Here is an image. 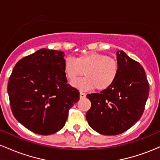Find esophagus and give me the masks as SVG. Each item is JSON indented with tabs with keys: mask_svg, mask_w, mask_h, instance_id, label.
Returning <instances> with one entry per match:
<instances>
[{
	"mask_svg": "<svg viewBox=\"0 0 160 160\" xmlns=\"http://www.w3.org/2000/svg\"><path fill=\"white\" fill-rule=\"evenodd\" d=\"M85 97H86V94H85V93L80 91V99H83V98H85Z\"/></svg>",
	"mask_w": 160,
	"mask_h": 160,
	"instance_id": "34e87169",
	"label": "esophagus"
}]
</instances>
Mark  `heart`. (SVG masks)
Listing matches in <instances>:
<instances>
[{"instance_id": "obj_1", "label": "heart", "mask_w": 160, "mask_h": 160, "mask_svg": "<svg viewBox=\"0 0 160 160\" xmlns=\"http://www.w3.org/2000/svg\"><path fill=\"white\" fill-rule=\"evenodd\" d=\"M63 71L66 78L72 82L82 75L85 78L72 83L74 88L89 91L96 88L104 91L114 83L119 73V65L114 59L97 52L83 53L73 59L66 57L63 62Z\"/></svg>"}]
</instances>
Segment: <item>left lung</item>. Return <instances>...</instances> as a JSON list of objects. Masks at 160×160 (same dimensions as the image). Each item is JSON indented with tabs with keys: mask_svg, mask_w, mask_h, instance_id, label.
<instances>
[{
	"mask_svg": "<svg viewBox=\"0 0 160 160\" xmlns=\"http://www.w3.org/2000/svg\"><path fill=\"white\" fill-rule=\"evenodd\" d=\"M119 73L109 88L87 95L91 103L86 119L104 135H116L133 126L142 116L149 96V83L141 64L123 51L116 52Z\"/></svg>",
	"mask_w": 160,
	"mask_h": 160,
	"instance_id": "1",
	"label": "left lung"
}]
</instances>
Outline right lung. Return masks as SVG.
<instances>
[{"mask_svg": "<svg viewBox=\"0 0 160 160\" xmlns=\"http://www.w3.org/2000/svg\"><path fill=\"white\" fill-rule=\"evenodd\" d=\"M64 52L42 48L16 64L8 92L16 119L31 132L48 135L65 125L79 92L67 84Z\"/></svg>", "mask_w": 160, "mask_h": 160, "instance_id": "add662e5", "label": "right lung"}]
</instances>
